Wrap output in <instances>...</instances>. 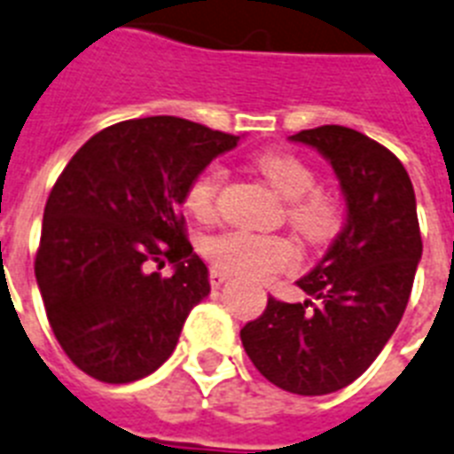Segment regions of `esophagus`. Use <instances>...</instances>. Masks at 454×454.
I'll return each mask as SVG.
<instances>
[{
    "instance_id": "obj_1",
    "label": "esophagus",
    "mask_w": 454,
    "mask_h": 454,
    "mask_svg": "<svg viewBox=\"0 0 454 454\" xmlns=\"http://www.w3.org/2000/svg\"><path fill=\"white\" fill-rule=\"evenodd\" d=\"M226 279H228V275L223 270H216V268H212V270H209V285L215 286V289H219V286L223 285Z\"/></svg>"
}]
</instances>
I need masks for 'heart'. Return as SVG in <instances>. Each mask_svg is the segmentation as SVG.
<instances>
[{"instance_id": "b5f03b06", "label": "heart", "mask_w": 454, "mask_h": 454, "mask_svg": "<svg viewBox=\"0 0 454 454\" xmlns=\"http://www.w3.org/2000/svg\"><path fill=\"white\" fill-rule=\"evenodd\" d=\"M254 169L270 184L286 205V219L312 245H324L340 233L345 223V202L329 189H317V172L303 158L289 151H263L254 158ZM226 179V169L209 163L198 172L184 191V207L193 219L207 223L216 215V195ZM202 256L212 268L235 278L270 279L278 272L294 270L298 249L282 235H259L249 231H226L202 242Z\"/></svg>"}]
</instances>
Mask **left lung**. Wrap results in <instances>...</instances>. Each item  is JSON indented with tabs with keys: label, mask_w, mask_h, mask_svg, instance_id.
<instances>
[{
	"label": "left lung",
	"mask_w": 454,
	"mask_h": 454,
	"mask_svg": "<svg viewBox=\"0 0 454 454\" xmlns=\"http://www.w3.org/2000/svg\"><path fill=\"white\" fill-rule=\"evenodd\" d=\"M291 139L333 165L348 221L326 256L296 282L310 298L285 303L270 296L239 338L265 380L322 396L355 382L396 331L422 259V235L411 176L392 151L342 125Z\"/></svg>",
	"instance_id": "obj_1"
}]
</instances>
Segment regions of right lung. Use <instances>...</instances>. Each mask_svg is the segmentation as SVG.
Segmentation results:
<instances>
[{
	"label": "right lung",
	"instance_id": "1",
	"mask_svg": "<svg viewBox=\"0 0 454 454\" xmlns=\"http://www.w3.org/2000/svg\"><path fill=\"white\" fill-rule=\"evenodd\" d=\"M235 135L176 116L121 121L88 139L43 209L35 275L55 338L109 385L153 373L209 294L182 215L189 182ZM176 263L163 278L150 265Z\"/></svg>",
	"mask_w": 454,
	"mask_h": 454
}]
</instances>
